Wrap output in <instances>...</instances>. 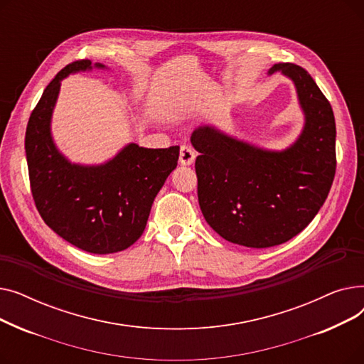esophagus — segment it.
<instances>
[{
	"instance_id": "1",
	"label": "esophagus",
	"mask_w": 364,
	"mask_h": 364,
	"mask_svg": "<svg viewBox=\"0 0 364 364\" xmlns=\"http://www.w3.org/2000/svg\"><path fill=\"white\" fill-rule=\"evenodd\" d=\"M195 158H196V153L192 149V146L183 144L180 149V164L184 166H188L195 162Z\"/></svg>"
}]
</instances>
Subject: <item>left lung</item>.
<instances>
[{
    "label": "left lung",
    "mask_w": 364,
    "mask_h": 364,
    "mask_svg": "<svg viewBox=\"0 0 364 364\" xmlns=\"http://www.w3.org/2000/svg\"><path fill=\"white\" fill-rule=\"evenodd\" d=\"M294 82L304 113L299 137L284 150H267L200 125L190 141L196 158L198 198L206 223L225 240L247 247L288 242L326 200L336 169L333 110L310 73L277 63Z\"/></svg>",
    "instance_id": "1"
}]
</instances>
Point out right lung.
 <instances>
[{"instance_id": "add662e5", "label": "right lung", "mask_w": 364, "mask_h": 364, "mask_svg": "<svg viewBox=\"0 0 364 364\" xmlns=\"http://www.w3.org/2000/svg\"><path fill=\"white\" fill-rule=\"evenodd\" d=\"M105 69L76 60L54 76L31 113L25 150L38 213L54 233L90 254L129 247L144 232L159 190L177 168L180 146L146 149L127 144L100 165L68 161L51 137V117L62 80L70 73Z\"/></svg>"}]
</instances>
